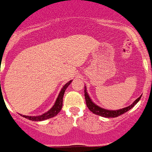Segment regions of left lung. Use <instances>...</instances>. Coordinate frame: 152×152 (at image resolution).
<instances>
[{
  "label": "left lung",
  "mask_w": 152,
  "mask_h": 152,
  "mask_svg": "<svg viewBox=\"0 0 152 152\" xmlns=\"http://www.w3.org/2000/svg\"><path fill=\"white\" fill-rule=\"evenodd\" d=\"M84 96H85V100H86V104H87V106L88 107L89 109L93 112V114L95 115H99V116L104 117V118H115V117H118L119 115H121L123 114H124L125 112H126L127 111H129L130 109H131L138 102L140 101V99H141L142 96H140L137 99L135 100L133 102V104H131L129 106L126 107V108H121V109L118 110H107L105 108H102L101 107L98 106L97 105H96L94 102L91 100V99L89 96L88 93L87 92V88L86 87H84Z\"/></svg>",
  "instance_id": "1"
}]
</instances>
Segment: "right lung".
Masks as SVG:
<instances>
[{"instance_id": "right-lung-1", "label": "right lung", "mask_w": 152, "mask_h": 152, "mask_svg": "<svg viewBox=\"0 0 152 152\" xmlns=\"http://www.w3.org/2000/svg\"><path fill=\"white\" fill-rule=\"evenodd\" d=\"M72 80H70L67 83H65V85L63 86V87L61 90L60 93H59V96L57 97L56 100L55 102V104L53 105V106L47 112L43 114V115H40V116H26V115H20L21 116H22L23 118H26L27 119L30 120V121H44V120L49 119V118H51L53 117H55L57 114L59 113V111H61L62 108V100H63V96L64 93H65V90L66 88L69 86L71 83H72Z\"/></svg>"}]
</instances>
